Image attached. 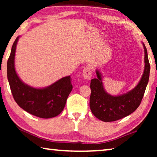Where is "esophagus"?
Returning a JSON list of instances; mask_svg holds the SVG:
<instances>
[{
    "label": "esophagus",
    "instance_id": "34e87169",
    "mask_svg": "<svg viewBox=\"0 0 157 157\" xmlns=\"http://www.w3.org/2000/svg\"><path fill=\"white\" fill-rule=\"evenodd\" d=\"M82 75H83V77L85 79H86V80H90L92 76L91 71V68H90V67H89V66H86V67H85L84 68H83V71H82Z\"/></svg>",
    "mask_w": 157,
    "mask_h": 157
}]
</instances>
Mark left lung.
<instances>
[{
  "label": "left lung",
  "mask_w": 157,
  "mask_h": 157,
  "mask_svg": "<svg viewBox=\"0 0 157 157\" xmlns=\"http://www.w3.org/2000/svg\"><path fill=\"white\" fill-rule=\"evenodd\" d=\"M144 69L142 76L136 86L127 93L112 96L105 91L102 82V76L96 69L97 78L91 80L90 88V109L93 114L105 122L114 121L127 117L136 110L144 94L149 82L150 65L148 59L147 50L144 44Z\"/></svg>",
  "instance_id": "obj_1"
}]
</instances>
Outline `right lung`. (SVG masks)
<instances>
[{"label":"right lung","instance_id":"1","mask_svg":"<svg viewBox=\"0 0 157 157\" xmlns=\"http://www.w3.org/2000/svg\"><path fill=\"white\" fill-rule=\"evenodd\" d=\"M20 36L13 44L7 63V76L11 93L17 104L23 110L39 118L49 119L58 116L65 107L73 89L70 76L63 77L44 88H34L23 83L15 68V54Z\"/></svg>","mask_w":157,"mask_h":157}]
</instances>
